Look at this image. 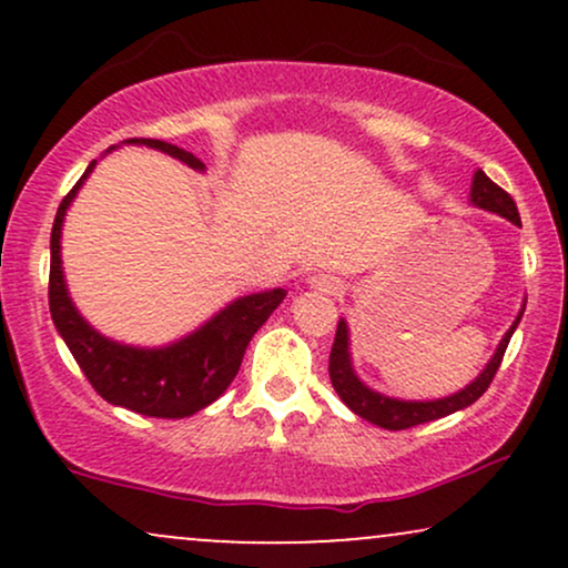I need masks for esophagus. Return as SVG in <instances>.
<instances>
[{
  "label": "esophagus",
  "instance_id": "1",
  "mask_svg": "<svg viewBox=\"0 0 568 568\" xmlns=\"http://www.w3.org/2000/svg\"><path fill=\"white\" fill-rule=\"evenodd\" d=\"M312 285H315L317 291H325V293H336V288H338V283L334 277H328V275H315L310 280Z\"/></svg>",
  "mask_w": 568,
  "mask_h": 568
}]
</instances>
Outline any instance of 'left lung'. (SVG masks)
I'll return each mask as SVG.
<instances>
[{
	"mask_svg": "<svg viewBox=\"0 0 568 568\" xmlns=\"http://www.w3.org/2000/svg\"><path fill=\"white\" fill-rule=\"evenodd\" d=\"M470 202L475 207H484V211L497 213V216L513 221L515 226H520L518 207H515L513 197L505 192V189H499L497 184H494V181L488 179L484 171H475V175H473ZM524 310H526V304L520 306L515 323L507 328V334L501 336L497 352H494L491 361L486 363V368L475 376V382L467 384V387L459 389V393H454L448 397H438V400H400V397H389V395L376 393V389H371L366 382H361V376H357L355 368H352L347 321H338L336 338H334V347H331V361H328L331 384H334V389L344 400V406H347L349 410H355L361 419H366L376 427L406 429V427L425 425V422L440 419V416L454 414V410L473 406V403L486 393L488 384H491V379H494V374H497L501 357H505V349H507V344H510L513 331L518 328L520 317H524Z\"/></svg>",
	"mask_w": 568,
	"mask_h": 568,
	"instance_id": "1",
	"label": "left lung"
}]
</instances>
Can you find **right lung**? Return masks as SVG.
<instances>
[{
    "instance_id": "obj_1",
    "label": "right lung",
    "mask_w": 568,
    "mask_h": 568,
    "mask_svg": "<svg viewBox=\"0 0 568 568\" xmlns=\"http://www.w3.org/2000/svg\"><path fill=\"white\" fill-rule=\"evenodd\" d=\"M125 143L158 149V152L181 160L192 171H205V162L200 158L168 141L128 139ZM93 168L95 160L90 162L77 186L63 197L55 213L53 234H50V315H53L58 334L67 342L74 361L80 363L82 374L88 376V382L103 400L143 416L184 419L224 395V389L237 376L247 342L283 302L285 288L234 298L197 331L179 342L165 344V347H133V344H122L98 334L71 302L61 266L63 219Z\"/></svg>"
}]
</instances>
